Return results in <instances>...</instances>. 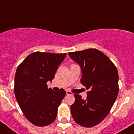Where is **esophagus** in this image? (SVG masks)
Masks as SVG:
<instances>
[{
	"instance_id": "34e87169",
	"label": "esophagus",
	"mask_w": 134,
	"mask_h": 134,
	"mask_svg": "<svg viewBox=\"0 0 134 134\" xmlns=\"http://www.w3.org/2000/svg\"><path fill=\"white\" fill-rule=\"evenodd\" d=\"M66 94H67V95H71V94H72V93L71 92V91H68V90H67V91H66Z\"/></svg>"
}]
</instances>
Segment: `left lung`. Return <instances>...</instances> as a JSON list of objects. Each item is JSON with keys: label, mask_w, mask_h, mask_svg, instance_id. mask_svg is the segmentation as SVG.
Instances as JSON below:
<instances>
[{"label": "left lung", "mask_w": 134, "mask_h": 134, "mask_svg": "<svg viewBox=\"0 0 134 134\" xmlns=\"http://www.w3.org/2000/svg\"><path fill=\"white\" fill-rule=\"evenodd\" d=\"M68 54L80 67V82L89 90L86 100L75 94L71 114L78 125L93 127L103 121L115 102L119 93L118 71L109 58L97 49L89 48Z\"/></svg>", "instance_id": "left-lung-1"}]
</instances>
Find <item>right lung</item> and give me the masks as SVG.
<instances>
[{"label":"right lung","mask_w":134,"mask_h":134,"mask_svg":"<svg viewBox=\"0 0 134 134\" xmlns=\"http://www.w3.org/2000/svg\"><path fill=\"white\" fill-rule=\"evenodd\" d=\"M67 54L33 52L18 66L14 93L26 118L33 125L44 126L54 121L58 108L65 96L63 89L54 91L47 87Z\"/></svg>","instance_id":"1"}]
</instances>
